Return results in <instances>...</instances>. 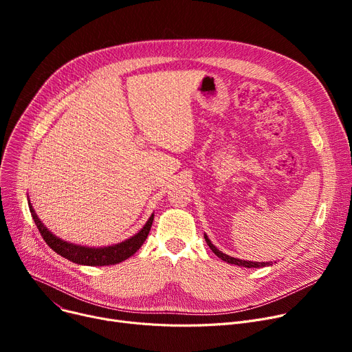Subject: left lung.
I'll return each mask as SVG.
<instances>
[{
  "instance_id": "obj_1",
  "label": "left lung",
  "mask_w": 352,
  "mask_h": 352,
  "mask_svg": "<svg viewBox=\"0 0 352 352\" xmlns=\"http://www.w3.org/2000/svg\"><path fill=\"white\" fill-rule=\"evenodd\" d=\"M204 238H206V241H207L208 247L212 250V252H214L218 258H221V260L226 261V263H228V264H234V265H238V267H245V268H261V267L272 265L271 263H252V261H243V260H239V258L230 256V255H227V254H224V252H221L215 245H212V243L210 241L208 236H207L206 234H204Z\"/></svg>"
}]
</instances>
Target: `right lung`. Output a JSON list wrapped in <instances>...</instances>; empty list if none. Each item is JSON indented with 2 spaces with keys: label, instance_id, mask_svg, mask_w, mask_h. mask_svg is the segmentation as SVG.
<instances>
[{
  "label": "right lung",
  "instance_id": "right-lung-1",
  "mask_svg": "<svg viewBox=\"0 0 352 352\" xmlns=\"http://www.w3.org/2000/svg\"><path fill=\"white\" fill-rule=\"evenodd\" d=\"M28 207L32 215L34 223L38 228L41 236L44 238V241L47 245L57 252L58 255L67 258V260L81 264V265H91V267H101V265H114L118 263L125 261L126 258L134 255L144 241L148 236V232L151 230L153 221H154V214L150 217V219L146 221V224L142 227L140 232H137L134 236L125 239V241L116 244V245H109V247H101V248H94V247H82V245H76L64 241V239L55 236L48 228L41 223L38 215L35 214L31 202L28 201Z\"/></svg>",
  "mask_w": 352,
  "mask_h": 352
}]
</instances>
